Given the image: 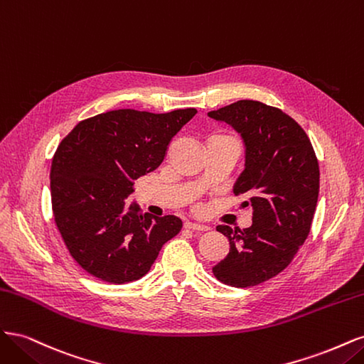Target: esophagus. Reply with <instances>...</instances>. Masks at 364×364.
<instances>
[{
    "instance_id": "1",
    "label": "esophagus",
    "mask_w": 364,
    "mask_h": 364,
    "mask_svg": "<svg viewBox=\"0 0 364 364\" xmlns=\"http://www.w3.org/2000/svg\"><path fill=\"white\" fill-rule=\"evenodd\" d=\"M185 228H186V229H191V230H208V229H209V228L205 226V225L194 223V222H186V223H185Z\"/></svg>"
}]
</instances>
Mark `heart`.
<instances>
[{
  "label": "heart",
  "instance_id": "heart-1",
  "mask_svg": "<svg viewBox=\"0 0 364 364\" xmlns=\"http://www.w3.org/2000/svg\"><path fill=\"white\" fill-rule=\"evenodd\" d=\"M215 138H218V139H230V138H228V136H215Z\"/></svg>",
  "mask_w": 364,
  "mask_h": 364
}]
</instances>
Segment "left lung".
Masks as SVG:
<instances>
[{
	"label": "left lung",
	"instance_id": "left-lung-1",
	"mask_svg": "<svg viewBox=\"0 0 364 364\" xmlns=\"http://www.w3.org/2000/svg\"><path fill=\"white\" fill-rule=\"evenodd\" d=\"M208 115L232 126L246 146L245 170L234 186L252 205V226H217L230 250L213 267L226 285L246 289L277 277L310 234L318 197V162L310 138L281 109L238 100Z\"/></svg>",
	"mask_w": 364,
	"mask_h": 364
}]
</instances>
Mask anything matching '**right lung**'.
<instances>
[{
	"instance_id": "add662e5",
	"label": "right lung",
	"mask_w": 364,
	"mask_h": 364,
	"mask_svg": "<svg viewBox=\"0 0 364 364\" xmlns=\"http://www.w3.org/2000/svg\"><path fill=\"white\" fill-rule=\"evenodd\" d=\"M196 114L194 107L167 114L117 109L80 121L62 139L50 171L54 222L70 255L92 277L136 281L179 234V217L142 214L129 196Z\"/></svg>"
}]
</instances>
